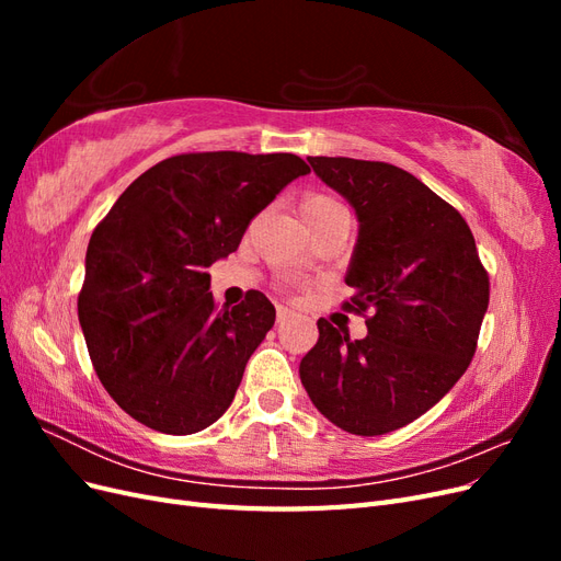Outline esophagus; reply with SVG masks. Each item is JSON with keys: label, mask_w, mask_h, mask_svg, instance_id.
Instances as JSON below:
<instances>
[{"label": "esophagus", "mask_w": 561, "mask_h": 561, "mask_svg": "<svg viewBox=\"0 0 561 561\" xmlns=\"http://www.w3.org/2000/svg\"><path fill=\"white\" fill-rule=\"evenodd\" d=\"M290 318H293V311H290V309L278 307V311H276V322H278V325H283V322H287Z\"/></svg>", "instance_id": "34e87169"}]
</instances>
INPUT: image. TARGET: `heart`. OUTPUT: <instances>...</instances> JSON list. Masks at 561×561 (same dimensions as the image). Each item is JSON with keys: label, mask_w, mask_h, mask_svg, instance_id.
<instances>
[{"label": "heart", "mask_w": 561, "mask_h": 561, "mask_svg": "<svg viewBox=\"0 0 561 561\" xmlns=\"http://www.w3.org/2000/svg\"><path fill=\"white\" fill-rule=\"evenodd\" d=\"M299 213L304 217V222H307L309 229H316L320 225L330 222L334 217H344L348 215V210L339 203L334 196L330 194H322V192H309L304 194L299 201Z\"/></svg>", "instance_id": "b5f03b06"}]
</instances>
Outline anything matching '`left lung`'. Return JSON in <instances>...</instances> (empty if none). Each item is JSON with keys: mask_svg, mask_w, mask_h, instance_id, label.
<instances>
[{"mask_svg": "<svg viewBox=\"0 0 561 561\" xmlns=\"http://www.w3.org/2000/svg\"><path fill=\"white\" fill-rule=\"evenodd\" d=\"M358 217L346 309L371 311L367 336L318 320L299 363L318 412L353 435H383L428 412L468 369L489 307V276L466 219L398 165L309 157Z\"/></svg>", "mask_w": 561, "mask_h": 561, "instance_id": "left-lung-1", "label": "left lung"}]
</instances>
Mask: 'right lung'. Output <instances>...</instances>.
<instances>
[{"label": "right lung", "instance_id": "add662e5", "mask_svg": "<svg viewBox=\"0 0 561 561\" xmlns=\"http://www.w3.org/2000/svg\"><path fill=\"white\" fill-rule=\"evenodd\" d=\"M307 173L295 154L171 157L95 227L79 322L98 379L135 421L192 435L229 410L276 309L260 290L217 309L208 266L236 252L250 219Z\"/></svg>", "mask_w": 561, "mask_h": 561}]
</instances>
